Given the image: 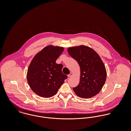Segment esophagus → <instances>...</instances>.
Wrapping results in <instances>:
<instances>
[{"label": "esophagus", "instance_id": "esophagus-1", "mask_svg": "<svg viewBox=\"0 0 131 131\" xmlns=\"http://www.w3.org/2000/svg\"><path fill=\"white\" fill-rule=\"evenodd\" d=\"M73 74L72 73H70V74L69 75H68V77H71L72 76H73Z\"/></svg>", "mask_w": 131, "mask_h": 131}]
</instances>
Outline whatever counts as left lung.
<instances>
[{
  "mask_svg": "<svg viewBox=\"0 0 131 131\" xmlns=\"http://www.w3.org/2000/svg\"><path fill=\"white\" fill-rule=\"evenodd\" d=\"M67 50L78 62L81 70L80 83L73 88L75 93L84 99L95 96L101 90L106 79V67L100 56L84 45L70 47Z\"/></svg>",
  "mask_w": 131,
  "mask_h": 131,
  "instance_id": "1",
  "label": "left lung"
}]
</instances>
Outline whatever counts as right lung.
Here are the masks:
<instances>
[{
    "label": "right lung",
    "mask_w": 131,
    "mask_h": 131,
    "mask_svg": "<svg viewBox=\"0 0 131 131\" xmlns=\"http://www.w3.org/2000/svg\"><path fill=\"white\" fill-rule=\"evenodd\" d=\"M63 50V47L48 45L31 60L27 70V81L32 90L38 96L43 98L53 96L67 78L62 72V65L56 63Z\"/></svg>",
    "instance_id": "obj_1"
}]
</instances>
